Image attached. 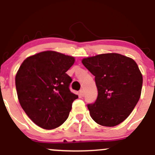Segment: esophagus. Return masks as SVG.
Wrapping results in <instances>:
<instances>
[{
	"label": "esophagus",
	"instance_id": "esophagus-1",
	"mask_svg": "<svg viewBox=\"0 0 155 155\" xmlns=\"http://www.w3.org/2000/svg\"><path fill=\"white\" fill-rule=\"evenodd\" d=\"M79 94H80L81 96H82V97H83L84 96V91L82 89H81L80 91H79Z\"/></svg>",
	"mask_w": 155,
	"mask_h": 155
}]
</instances>
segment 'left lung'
<instances>
[{
	"label": "left lung",
	"instance_id": "1",
	"mask_svg": "<svg viewBox=\"0 0 155 155\" xmlns=\"http://www.w3.org/2000/svg\"><path fill=\"white\" fill-rule=\"evenodd\" d=\"M82 64L95 76L97 97L88 104L91 117L104 127H115L128 117L142 92V75L132 58L117 53L84 58Z\"/></svg>",
	"mask_w": 155,
	"mask_h": 155
}]
</instances>
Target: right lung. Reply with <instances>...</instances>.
Returning a JSON list of instances; mask_svg holds the SVG:
<instances>
[{
  "instance_id": "right-lung-1",
  "label": "right lung",
  "mask_w": 155,
  "mask_h": 155,
  "mask_svg": "<svg viewBox=\"0 0 155 155\" xmlns=\"http://www.w3.org/2000/svg\"><path fill=\"white\" fill-rule=\"evenodd\" d=\"M75 58L53 51L27 58L16 73L15 82L21 107L33 123L45 130L62 125L78 95L70 91L66 72Z\"/></svg>"
}]
</instances>
